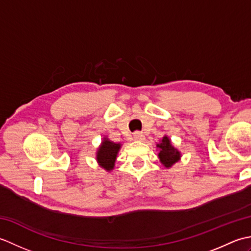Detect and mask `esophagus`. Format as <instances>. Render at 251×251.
Returning <instances> with one entry per match:
<instances>
[{
    "mask_svg": "<svg viewBox=\"0 0 251 251\" xmlns=\"http://www.w3.org/2000/svg\"><path fill=\"white\" fill-rule=\"evenodd\" d=\"M134 140H136V141H143V140H145V135H143L142 132L137 131V132H135V134H134Z\"/></svg>",
    "mask_w": 251,
    "mask_h": 251,
    "instance_id": "34e87169",
    "label": "esophagus"
}]
</instances>
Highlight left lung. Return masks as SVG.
Returning <instances> with one entry per match:
<instances>
[{
	"mask_svg": "<svg viewBox=\"0 0 251 251\" xmlns=\"http://www.w3.org/2000/svg\"><path fill=\"white\" fill-rule=\"evenodd\" d=\"M156 148L159 149V161H161V163L166 168L172 167L181 157L180 152L172 145V142H170V139L167 136H165L162 141L157 143Z\"/></svg>",
	"mask_w": 251,
	"mask_h": 251,
	"instance_id": "obj_1",
	"label": "left lung"
}]
</instances>
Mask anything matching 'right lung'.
Wrapping results in <instances>:
<instances>
[{
    "label": "right lung",
    "instance_id": "right-lung-1",
    "mask_svg": "<svg viewBox=\"0 0 251 251\" xmlns=\"http://www.w3.org/2000/svg\"><path fill=\"white\" fill-rule=\"evenodd\" d=\"M121 146V143L111 141L106 137H104L102 142H101L96 158H97V162L100 166L105 169L106 172H111L114 168V163Z\"/></svg>",
    "mask_w": 251,
    "mask_h": 251
}]
</instances>
